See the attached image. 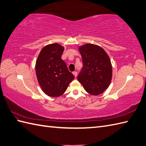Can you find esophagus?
I'll use <instances>...</instances> for the list:
<instances>
[{"mask_svg":"<svg viewBox=\"0 0 146 146\" xmlns=\"http://www.w3.org/2000/svg\"><path fill=\"white\" fill-rule=\"evenodd\" d=\"M73 74H74V77H75V78L77 76V72H73Z\"/></svg>","mask_w":146,"mask_h":146,"instance_id":"1","label":"esophagus"}]
</instances>
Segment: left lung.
Instances as JSON below:
<instances>
[{
  "label": "left lung",
  "mask_w": 146,
  "mask_h": 146,
  "mask_svg": "<svg viewBox=\"0 0 146 146\" xmlns=\"http://www.w3.org/2000/svg\"><path fill=\"white\" fill-rule=\"evenodd\" d=\"M82 56L83 68L78 80L87 93L97 96L111 83L112 65L109 56L101 46L86 43L78 48Z\"/></svg>",
  "instance_id": "left-lung-1"
}]
</instances>
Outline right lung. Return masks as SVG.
<instances>
[{
  "instance_id": "right-lung-1",
  "label": "right lung",
  "mask_w": 146,
  "mask_h": 146,
  "mask_svg": "<svg viewBox=\"0 0 146 146\" xmlns=\"http://www.w3.org/2000/svg\"><path fill=\"white\" fill-rule=\"evenodd\" d=\"M64 47L58 43L49 44L40 51L35 71L42 91L51 97H58L65 92L74 78L62 59Z\"/></svg>"
}]
</instances>
